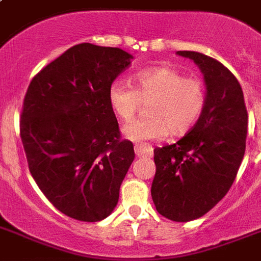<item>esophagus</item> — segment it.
Segmentation results:
<instances>
[{
  "label": "esophagus",
  "mask_w": 261,
  "mask_h": 261,
  "mask_svg": "<svg viewBox=\"0 0 261 261\" xmlns=\"http://www.w3.org/2000/svg\"><path fill=\"white\" fill-rule=\"evenodd\" d=\"M134 150L138 157H151L153 155V149L146 145H135Z\"/></svg>",
  "instance_id": "34e87169"
}]
</instances>
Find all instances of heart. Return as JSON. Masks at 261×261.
Masks as SVG:
<instances>
[{"mask_svg": "<svg viewBox=\"0 0 261 261\" xmlns=\"http://www.w3.org/2000/svg\"><path fill=\"white\" fill-rule=\"evenodd\" d=\"M134 80L135 88L118 80L108 89L111 108L123 122L134 118L142 101H149L147 116L127 124L126 138L146 142L165 138L169 133L181 137L194 128L206 107L202 80L186 77L171 66L149 67L137 73Z\"/></svg>", "mask_w": 261, "mask_h": 261, "instance_id": "obj_1", "label": "heart"}]
</instances>
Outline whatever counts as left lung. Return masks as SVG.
<instances>
[{
    "label": "left lung",
    "mask_w": 261,
    "mask_h": 261,
    "mask_svg": "<svg viewBox=\"0 0 261 261\" xmlns=\"http://www.w3.org/2000/svg\"><path fill=\"white\" fill-rule=\"evenodd\" d=\"M192 59L206 84V107L195 127L173 145L154 149L151 198L174 222L208 213L230 190L245 153L248 114L241 85L217 59L177 51Z\"/></svg>",
    "instance_id": "obj_1"
}]
</instances>
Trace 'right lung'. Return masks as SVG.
<instances>
[{
    "label": "right lung",
    "instance_id": "add662e5",
    "mask_svg": "<svg viewBox=\"0 0 261 261\" xmlns=\"http://www.w3.org/2000/svg\"><path fill=\"white\" fill-rule=\"evenodd\" d=\"M131 59L118 47L81 43L43 67L27 90L20 137L28 168L70 218L97 222L118 204L135 153L120 139L108 89Z\"/></svg>",
    "mask_w": 261,
    "mask_h": 261
}]
</instances>
